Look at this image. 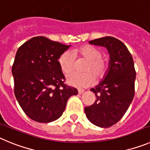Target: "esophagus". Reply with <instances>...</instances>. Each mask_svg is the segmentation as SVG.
<instances>
[{
	"label": "esophagus",
	"instance_id": "34e87169",
	"mask_svg": "<svg viewBox=\"0 0 150 150\" xmlns=\"http://www.w3.org/2000/svg\"><path fill=\"white\" fill-rule=\"evenodd\" d=\"M83 92H84V90L82 89V88H79V89H78V93H79V95H81V94H83Z\"/></svg>",
	"mask_w": 150,
	"mask_h": 150
}]
</instances>
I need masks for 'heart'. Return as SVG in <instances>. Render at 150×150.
I'll return each mask as SVG.
<instances>
[{"mask_svg":"<svg viewBox=\"0 0 150 150\" xmlns=\"http://www.w3.org/2000/svg\"><path fill=\"white\" fill-rule=\"evenodd\" d=\"M75 59L86 60L82 71L84 73H72L67 76V84L74 87H86L96 81L101 80L109 70L110 62L102 55L100 49L92 45H83L72 52H64L58 59L60 70L68 74L74 69Z\"/></svg>","mask_w":150,"mask_h":150,"instance_id":"b5f03b06","label":"heart"}]
</instances>
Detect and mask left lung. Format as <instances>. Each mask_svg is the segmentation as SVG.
<instances>
[{"label":"left lung","instance_id":"obj_1","mask_svg":"<svg viewBox=\"0 0 150 150\" xmlns=\"http://www.w3.org/2000/svg\"><path fill=\"white\" fill-rule=\"evenodd\" d=\"M88 43L106 47L110 60L104 79L91 88L96 100L92 105L85 107V112L92 124L108 128L121 120L134 96L136 71L133 58L126 46L112 37L98 38Z\"/></svg>","mask_w":150,"mask_h":150}]
</instances>
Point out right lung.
Instances as JSON below:
<instances>
[{
  "instance_id": "add662e5",
  "label": "right lung",
  "mask_w": 150,
  "mask_h": 150,
  "mask_svg": "<svg viewBox=\"0 0 150 150\" xmlns=\"http://www.w3.org/2000/svg\"><path fill=\"white\" fill-rule=\"evenodd\" d=\"M70 46L45 37H35L18 49L12 67L14 93L22 109L38 122H51L65 110L68 98L78 91L64 83L58 64Z\"/></svg>"
}]
</instances>
